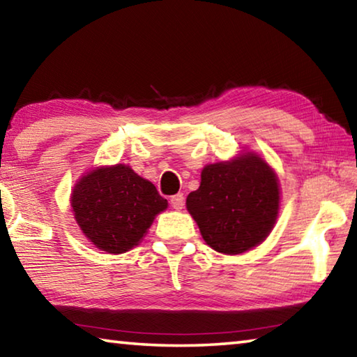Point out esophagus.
<instances>
[{
	"label": "esophagus",
	"instance_id": "esophagus-1",
	"mask_svg": "<svg viewBox=\"0 0 357 357\" xmlns=\"http://www.w3.org/2000/svg\"><path fill=\"white\" fill-rule=\"evenodd\" d=\"M184 193H176V195H173L172 198H170V203H172V206L176 209V211H179V209H183L184 208Z\"/></svg>",
	"mask_w": 357,
	"mask_h": 357
}]
</instances>
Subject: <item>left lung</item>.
Wrapping results in <instances>:
<instances>
[{
	"instance_id": "obj_1",
	"label": "left lung",
	"mask_w": 357,
	"mask_h": 357,
	"mask_svg": "<svg viewBox=\"0 0 357 357\" xmlns=\"http://www.w3.org/2000/svg\"><path fill=\"white\" fill-rule=\"evenodd\" d=\"M279 183L271 167L247 153L206 165L202 183L187 197V211L214 250L238 255L258 245L279 214Z\"/></svg>"
}]
</instances>
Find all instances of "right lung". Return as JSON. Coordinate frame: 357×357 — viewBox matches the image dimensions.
Wrapping results in <instances>:
<instances>
[{"label": "right lung", "mask_w": 357, "mask_h": 357, "mask_svg": "<svg viewBox=\"0 0 357 357\" xmlns=\"http://www.w3.org/2000/svg\"><path fill=\"white\" fill-rule=\"evenodd\" d=\"M167 204L153 183L123 164L84 174L70 200L84 236L108 253L135 247Z\"/></svg>", "instance_id": "obj_1"}]
</instances>
